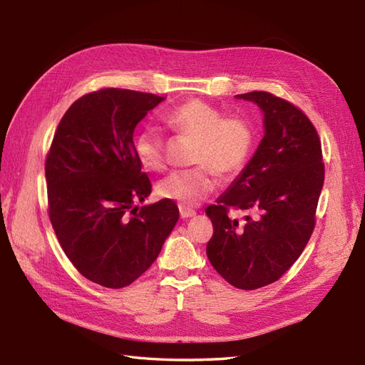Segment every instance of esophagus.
Segmentation results:
<instances>
[{"label":"esophagus","instance_id":"1","mask_svg":"<svg viewBox=\"0 0 365 365\" xmlns=\"http://www.w3.org/2000/svg\"><path fill=\"white\" fill-rule=\"evenodd\" d=\"M178 208H180V218H183V220L191 218V216H195V215H196V212L192 210V208H190V207H183V205H180Z\"/></svg>","mask_w":365,"mask_h":365}]
</instances>
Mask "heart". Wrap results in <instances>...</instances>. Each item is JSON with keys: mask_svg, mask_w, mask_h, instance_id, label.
<instances>
[{"mask_svg": "<svg viewBox=\"0 0 365 365\" xmlns=\"http://www.w3.org/2000/svg\"><path fill=\"white\" fill-rule=\"evenodd\" d=\"M166 125L177 135L195 139L191 163L195 168L175 170L158 185V195L183 207L196 205L216 188V176L234 180L250 163L255 139L254 123L243 115H226L220 108L190 98L163 115ZM135 155L150 170L168 165L166 141L153 127L143 128L135 138Z\"/></svg>", "mask_w": 365, "mask_h": 365, "instance_id": "obj_1", "label": "heart"}]
</instances>
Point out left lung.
Returning <instances> with one entry per match:
<instances>
[{
    "mask_svg": "<svg viewBox=\"0 0 365 365\" xmlns=\"http://www.w3.org/2000/svg\"><path fill=\"white\" fill-rule=\"evenodd\" d=\"M263 111L265 136L232 187L207 207V257L237 289L276 282L304 251L324 182L320 136L298 106L267 91L237 96ZM232 210L247 211L242 225Z\"/></svg>",
    "mask_w": 365,
    "mask_h": 365,
    "instance_id": "left-lung-1",
    "label": "left lung"
}]
</instances>
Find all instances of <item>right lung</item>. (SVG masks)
<instances>
[{
    "label": "right lung",
    "instance_id": "1",
    "mask_svg": "<svg viewBox=\"0 0 365 365\" xmlns=\"http://www.w3.org/2000/svg\"><path fill=\"white\" fill-rule=\"evenodd\" d=\"M165 97L103 88L75 100L45 158L48 216L80 273L122 289L157 260L178 220L174 200L141 208L152 183L135 155L133 131Z\"/></svg>",
    "mask_w": 365,
    "mask_h": 365
}]
</instances>
